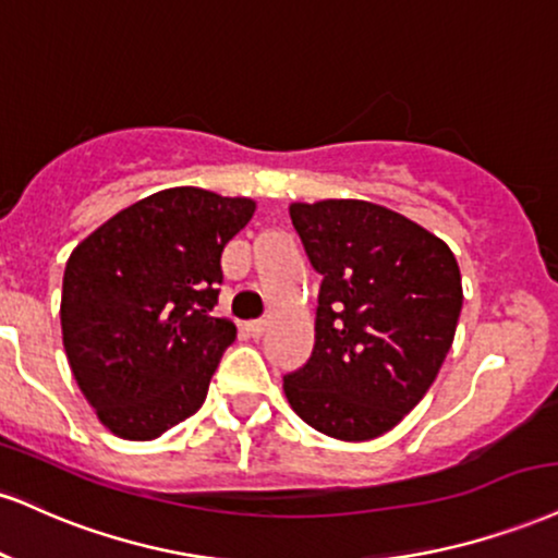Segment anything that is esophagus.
<instances>
[{
	"mask_svg": "<svg viewBox=\"0 0 558 558\" xmlns=\"http://www.w3.org/2000/svg\"><path fill=\"white\" fill-rule=\"evenodd\" d=\"M265 330H267V322L265 319L246 322V332H250L252 338H262V335H265Z\"/></svg>",
	"mask_w": 558,
	"mask_h": 558,
	"instance_id": "esophagus-1",
	"label": "esophagus"
}]
</instances>
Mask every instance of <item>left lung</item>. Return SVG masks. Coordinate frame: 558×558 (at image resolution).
Masks as SVG:
<instances>
[{
    "label": "left lung",
    "mask_w": 558,
    "mask_h": 558,
    "mask_svg": "<svg viewBox=\"0 0 558 558\" xmlns=\"http://www.w3.org/2000/svg\"><path fill=\"white\" fill-rule=\"evenodd\" d=\"M288 213L322 286L314 351L283 377L286 398L332 439H377L418 405L452 348L458 259L426 228L364 199Z\"/></svg>",
    "instance_id": "8db88e82"
}]
</instances>
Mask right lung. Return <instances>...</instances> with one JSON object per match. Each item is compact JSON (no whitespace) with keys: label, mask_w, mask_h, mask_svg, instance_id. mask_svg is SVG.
I'll use <instances>...</instances> for the list:
<instances>
[{"label":"right lung","mask_w":558,"mask_h":558,"mask_svg":"<svg viewBox=\"0 0 558 558\" xmlns=\"http://www.w3.org/2000/svg\"><path fill=\"white\" fill-rule=\"evenodd\" d=\"M252 215L246 197L173 186L124 207L66 259V361L122 439H158L203 408L236 340L233 322L213 317L220 254Z\"/></svg>","instance_id":"right-lung-1"}]
</instances>
